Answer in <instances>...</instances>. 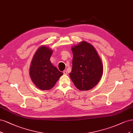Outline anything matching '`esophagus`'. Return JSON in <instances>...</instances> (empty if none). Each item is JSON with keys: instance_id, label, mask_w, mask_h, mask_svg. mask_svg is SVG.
I'll return each mask as SVG.
<instances>
[{"instance_id": "1", "label": "esophagus", "mask_w": 133, "mask_h": 133, "mask_svg": "<svg viewBox=\"0 0 133 133\" xmlns=\"http://www.w3.org/2000/svg\"><path fill=\"white\" fill-rule=\"evenodd\" d=\"M63 74L65 75H67V71L66 70H64V71H63Z\"/></svg>"}]
</instances>
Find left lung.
Segmentation results:
<instances>
[{
    "label": "left lung",
    "mask_w": 133,
    "mask_h": 133,
    "mask_svg": "<svg viewBox=\"0 0 133 133\" xmlns=\"http://www.w3.org/2000/svg\"><path fill=\"white\" fill-rule=\"evenodd\" d=\"M72 68L70 76L76 88L88 91L99 82L103 72L101 59L96 49L83 41L71 48Z\"/></svg>",
    "instance_id": "left-lung-1"
}]
</instances>
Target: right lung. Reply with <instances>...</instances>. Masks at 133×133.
Here are the masks:
<instances>
[{"mask_svg":"<svg viewBox=\"0 0 133 133\" xmlns=\"http://www.w3.org/2000/svg\"><path fill=\"white\" fill-rule=\"evenodd\" d=\"M52 49L42 45L34 54L30 67L29 75L36 86L41 90H49L54 87L63 73L50 61Z\"/></svg>","mask_w":133,"mask_h":133,"instance_id":"obj_1","label":"right lung"}]
</instances>
